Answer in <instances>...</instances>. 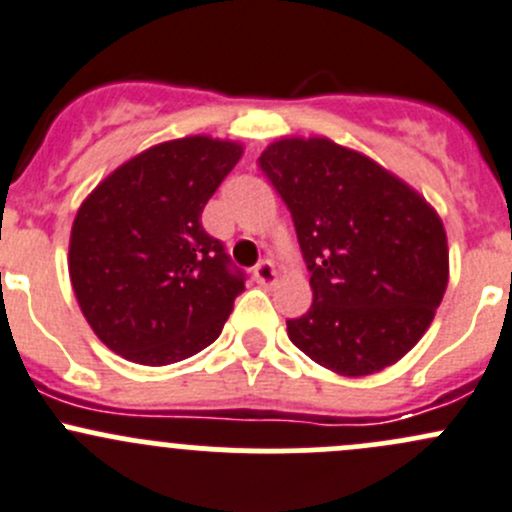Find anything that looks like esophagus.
Here are the masks:
<instances>
[{"label":"esophagus","instance_id":"1","mask_svg":"<svg viewBox=\"0 0 512 512\" xmlns=\"http://www.w3.org/2000/svg\"><path fill=\"white\" fill-rule=\"evenodd\" d=\"M252 275H255V280L260 282L262 287H270L277 282V270L270 260H262L260 265L255 267V272H252Z\"/></svg>","mask_w":512,"mask_h":512}]
</instances>
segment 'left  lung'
Listing matches in <instances>:
<instances>
[{
  "label": "left lung",
  "instance_id": "obj_1",
  "mask_svg": "<svg viewBox=\"0 0 512 512\" xmlns=\"http://www.w3.org/2000/svg\"><path fill=\"white\" fill-rule=\"evenodd\" d=\"M260 168L292 213L312 307L287 334L319 366L369 376L431 327L448 287L446 227L418 190L324 136L280 138Z\"/></svg>",
  "mask_w": 512,
  "mask_h": 512
}]
</instances>
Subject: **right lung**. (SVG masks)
I'll use <instances>...</instances> for the list:
<instances>
[{"label":"right lung","mask_w":512,"mask_h":512,"mask_svg":"<svg viewBox=\"0 0 512 512\" xmlns=\"http://www.w3.org/2000/svg\"><path fill=\"white\" fill-rule=\"evenodd\" d=\"M240 158L237 141L175 138L118 165L86 195L71 225L69 277L111 352L165 366L220 337L245 282L200 215Z\"/></svg>","instance_id":"obj_1"}]
</instances>
